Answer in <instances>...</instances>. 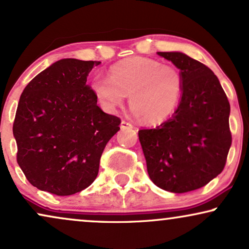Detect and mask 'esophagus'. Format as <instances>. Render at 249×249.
Wrapping results in <instances>:
<instances>
[{
	"instance_id": "esophagus-1",
	"label": "esophagus",
	"mask_w": 249,
	"mask_h": 249,
	"mask_svg": "<svg viewBox=\"0 0 249 249\" xmlns=\"http://www.w3.org/2000/svg\"><path fill=\"white\" fill-rule=\"evenodd\" d=\"M120 125H121V129H130V128H133V124H131L130 122L124 121V120H122Z\"/></svg>"
}]
</instances>
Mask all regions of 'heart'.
Masks as SVG:
<instances>
[{
    "label": "heart",
    "mask_w": 249,
    "mask_h": 249,
    "mask_svg": "<svg viewBox=\"0 0 249 249\" xmlns=\"http://www.w3.org/2000/svg\"><path fill=\"white\" fill-rule=\"evenodd\" d=\"M91 90L104 109L113 112L129 94L131 110L144 124H158L173 114L182 90L177 67L143 56L128 57L109 69L108 77L97 76Z\"/></svg>",
    "instance_id": "obj_1"
}]
</instances>
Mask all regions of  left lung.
I'll use <instances>...</instances> for the list:
<instances>
[{
    "label": "left lung",
    "mask_w": 249,
    "mask_h": 249,
    "mask_svg": "<svg viewBox=\"0 0 249 249\" xmlns=\"http://www.w3.org/2000/svg\"><path fill=\"white\" fill-rule=\"evenodd\" d=\"M182 76L178 108L167 121L141 129L150 179L171 193L198 189L225 166L232 143L230 103L213 70L181 52H157Z\"/></svg>",
    "instance_id": "obj_1"
}]
</instances>
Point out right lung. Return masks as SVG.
<instances>
[{
	"instance_id": "right-lung-1",
	"label": "right lung",
	"mask_w": 249,
	"mask_h": 249,
	"mask_svg": "<svg viewBox=\"0 0 249 249\" xmlns=\"http://www.w3.org/2000/svg\"><path fill=\"white\" fill-rule=\"evenodd\" d=\"M99 61L62 59L31 81L15 116L17 162L32 186L59 196L82 192L99 172L121 120L97 105L87 79Z\"/></svg>"
}]
</instances>
